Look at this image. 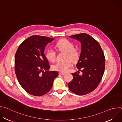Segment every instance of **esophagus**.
<instances>
[{"label": "esophagus", "instance_id": "1", "mask_svg": "<svg viewBox=\"0 0 122 122\" xmlns=\"http://www.w3.org/2000/svg\"><path fill=\"white\" fill-rule=\"evenodd\" d=\"M60 75H64L65 74V73H64V72H59V73Z\"/></svg>", "mask_w": 122, "mask_h": 122}]
</instances>
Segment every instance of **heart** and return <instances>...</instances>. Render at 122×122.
<instances>
[{"label": "heart", "instance_id": "b5f03b06", "mask_svg": "<svg viewBox=\"0 0 122 122\" xmlns=\"http://www.w3.org/2000/svg\"><path fill=\"white\" fill-rule=\"evenodd\" d=\"M56 48L60 51L66 53V59H71L73 62H76L79 58V53L75 50L74 44L66 39L59 41L56 44ZM47 59L51 62L55 61L56 59V53L54 49H49L46 53ZM70 60H67L64 62H57L53 66L54 70L65 72L68 71L69 68L72 66V62Z\"/></svg>", "mask_w": 122, "mask_h": 122}]
</instances>
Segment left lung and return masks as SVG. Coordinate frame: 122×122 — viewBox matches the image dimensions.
I'll use <instances>...</instances> for the list:
<instances>
[{"label": "left lung", "mask_w": 122, "mask_h": 122, "mask_svg": "<svg viewBox=\"0 0 122 122\" xmlns=\"http://www.w3.org/2000/svg\"><path fill=\"white\" fill-rule=\"evenodd\" d=\"M69 37L81 44L76 67L82 74L71 73L73 80L68 83V86L75 94L84 95L95 90L100 83L105 69V56L98 42L89 35L81 33Z\"/></svg>", "instance_id": "obj_1"}]
</instances>
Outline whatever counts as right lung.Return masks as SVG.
I'll return each instance as SVG.
<instances>
[{
	"label": "right lung",
	"mask_w": 122,
	"mask_h": 122,
	"mask_svg": "<svg viewBox=\"0 0 122 122\" xmlns=\"http://www.w3.org/2000/svg\"><path fill=\"white\" fill-rule=\"evenodd\" d=\"M55 39L32 36L19 46L15 56V74L22 87L30 95L41 96L48 92L58 76L50 71L49 62L44 55L46 46Z\"/></svg>",
	"instance_id": "right-lung-1"
}]
</instances>
